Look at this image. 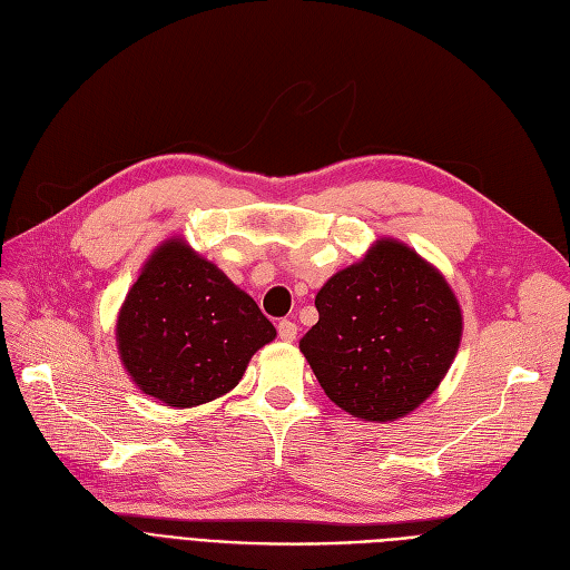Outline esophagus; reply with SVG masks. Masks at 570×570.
<instances>
[{"label":"esophagus","mask_w":570,"mask_h":570,"mask_svg":"<svg viewBox=\"0 0 570 570\" xmlns=\"http://www.w3.org/2000/svg\"><path fill=\"white\" fill-rule=\"evenodd\" d=\"M277 332H279L282 341L291 343V341H296V336H298V326L293 324V322H288V320H282L279 326H277Z\"/></svg>","instance_id":"1"}]
</instances>
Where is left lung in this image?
<instances>
[{"mask_svg": "<svg viewBox=\"0 0 570 570\" xmlns=\"http://www.w3.org/2000/svg\"><path fill=\"white\" fill-rule=\"evenodd\" d=\"M320 322L301 338L326 397L385 424L429 400L452 366L464 317L443 272L397 238H376L315 298Z\"/></svg>", "mask_w": 570, "mask_h": 570, "instance_id": "1", "label": "left lung"}]
</instances>
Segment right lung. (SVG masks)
Segmentation results:
<instances>
[{
	"mask_svg": "<svg viewBox=\"0 0 570 570\" xmlns=\"http://www.w3.org/2000/svg\"><path fill=\"white\" fill-rule=\"evenodd\" d=\"M274 336L248 293L181 236L165 238L146 258L116 320L127 376L177 410L229 393Z\"/></svg>",
	"mask_w": 570,
	"mask_h": 570,
	"instance_id": "obj_1",
	"label": "right lung"
}]
</instances>
